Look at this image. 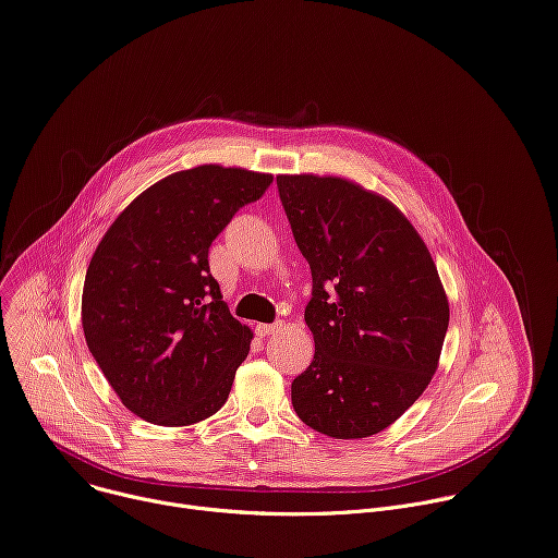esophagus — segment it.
<instances>
[{"mask_svg": "<svg viewBox=\"0 0 558 558\" xmlns=\"http://www.w3.org/2000/svg\"><path fill=\"white\" fill-rule=\"evenodd\" d=\"M283 328V324L281 322H277V324H257V335L259 337H270V335H275V332H279Z\"/></svg>", "mask_w": 558, "mask_h": 558, "instance_id": "1", "label": "esophagus"}]
</instances>
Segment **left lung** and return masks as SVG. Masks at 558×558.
Wrapping results in <instances>:
<instances>
[{
  "label": "left lung",
  "instance_id": "8db88e82",
  "mask_svg": "<svg viewBox=\"0 0 558 558\" xmlns=\"http://www.w3.org/2000/svg\"><path fill=\"white\" fill-rule=\"evenodd\" d=\"M277 185L313 272L315 359L292 381V408L322 435L373 437L439 367L450 305L437 266L405 215L359 183L279 174Z\"/></svg>",
  "mask_w": 558,
  "mask_h": 558
}]
</instances>
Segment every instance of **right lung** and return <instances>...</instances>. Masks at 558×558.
Here are the masks:
<instances>
[{
  "instance_id": "add662e5",
  "label": "right lung",
  "mask_w": 558,
  "mask_h": 558,
  "mask_svg": "<svg viewBox=\"0 0 558 558\" xmlns=\"http://www.w3.org/2000/svg\"><path fill=\"white\" fill-rule=\"evenodd\" d=\"M270 183L272 174L217 163L172 172L101 236L84 281V337L144 421L191 425L226 403L253 332L221 301L208 247Z\"/></svg>"
}]
</instances>
